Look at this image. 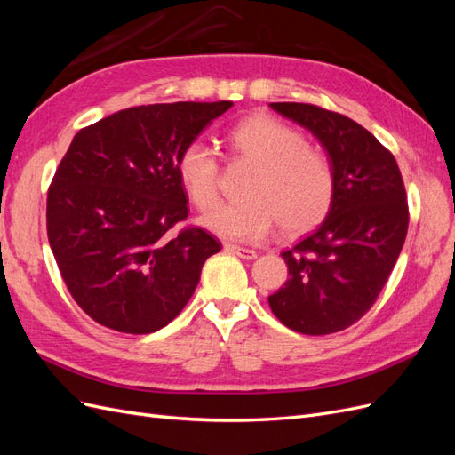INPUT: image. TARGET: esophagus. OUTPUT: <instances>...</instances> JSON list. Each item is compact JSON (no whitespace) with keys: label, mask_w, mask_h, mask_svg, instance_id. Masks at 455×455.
I'll use <instances>...</instances> for the list:
<instances>
[{"label":"esophagus","mask_w":455,"mask_h":455,"mask_svg":"<svg viewBox=\"0 0 455 455\" xmlns=\"http://www.w3.org/2000/svg\"><path fill=\"white\" fill-rule=\"evenodd\" d=\"M224 249H226L228 252H231V254H235V256L243 258V259H254V258H256V252H254V251L243 249V246H237V244H226Z\"/></svg>","instance_id":"1"}]
</instances>
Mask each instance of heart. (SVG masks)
Returning <instances> with one entry per match:
<instances>
[{"mask_svg":"<svg viewBox=\"0 0 455 455\" xmlns=\"http://www.w3.org/2000/svg\"><path fill=\"white\" fill-rule=\"evenodd\" d=\"M233 157L254 164L246 199L224 203L203 216V226L229 241H258L277 224L288 235L319 226L332 209L336 174L330 159L298 129L267 114L237 121L228 131ZM178 180L199 211L216 204L220 159L204 140L188 142L176 159Z\"/></svg>","mask_w":455,"mask_h":455,"instance_id":"obj_1","label":"heart"}]
</instances>
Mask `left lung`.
Wrapping results in <instances>:
<instances>
[{"instance_id": "obj_1", "label": "left lung", "mask_w": 455, "mask_h": 455, "mask_svg": "<svg viewBox=\"0 0 455 455\" xmlns=\"http://www.w3.org/2000/svg\"><path fill=\"white\" fill-rule=\"evenodd\" d=\"M271 108L311 131L330 157L336 196L324 222L281 256L288 281L269 307L294 332L334 334L376 304L403 251L408 201L391 151L359 123L301 102Z\"/></svg>"}]
</instances>
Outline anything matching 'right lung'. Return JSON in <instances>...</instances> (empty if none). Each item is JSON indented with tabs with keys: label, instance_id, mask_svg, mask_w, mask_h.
Instances as JSON below:
<instances>
[{
	"label": "right lung",
	"instance_id": "add662e5",
	"mask_svg": "<svg viewBox=\"0 0 455 455\" xmlns=\"http://www.w3.org/2000/svg\"><path fill=\"white\" fill-rule=\"evenodd\" d=\"M233 102L121 109L81 129L47 194V235L62 279L92 321L151 334L180 315L222 244L189 214L182 148Z\"/></svg>",
	"mask_w": 455,
	"mask_h": 455
}]
</instances>
